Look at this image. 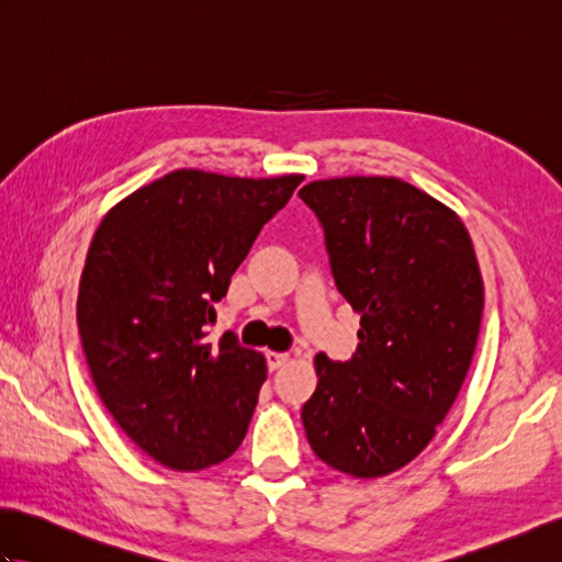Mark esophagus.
I'll return each instance as SVG.
<instances>
[{
  "mask_svg": "<svg viewBox=\"0 0 562 562\" xmlns=\"http://www.w3.org/2000/svg\"><path fill=\"white\" fill-rule=\"evenodd\" d=\"M290 362V355L288 352H268V367L270 372H274V369H280Z\"/></svg>",
  "mask_w": 562,
  "mask_h": 562,
  "instance_id": "esophagus-1",
  "label": "esophagus"
}]
</instances>
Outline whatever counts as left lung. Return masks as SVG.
Wrapping results in <instances>:
<instances>
[{
    "label": "left lung",
    "mask_w": 562,
    "mask_h": 562,
    "mask_svg": "<svg viewBox=\"0 0 562 562\" xmlns=\"http://www.w3.org/2000/svg\"><path fill=\"white\" fill-rule=\"evenodd\" d=\"M300 198L362 316L348 362L316 355L306 439L330 469L379 479L432 441L459 396L483 318L479 260L459 214L401 178H330Z\"/></svg>",
    "instance_id": "left-lung-1"
}]
</instances>
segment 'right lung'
<instances>
[{"mask_svg":"<svg viewBox=\"0 0 562 562\" xmlns=\"http://www.w3.org/2000/svg\"><path fill=\"white\" fill-rule=\"evenodd\" d=\"M304 176L238 178L178 169L117 202L83 262L77 324L93 384L135 445L200 471L241 445L266 357L224 333L214 302Z\"/></svg>","mask_w":562,"mask_h":562,"instance_id":"obj_1","label":"right lung"}]
</instances>
